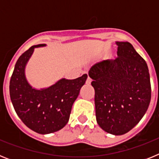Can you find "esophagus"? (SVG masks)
I'll return each mask as SVG.
<instances>
[{
	"instance_id": "34e87169",
	"label": "esophagus",
	"mask_w": 159,
	"mask_h": 159,
	"mask_svg": "<svg viewBox=\"0 0 159 159\" xmlns=\"http://www.w3.org/2000/svg\"><path fill=\"white\" fill-rule=\"evenodd\" d=\"M92 79H91L89 76H88V79H87V80H86V84H91V83H92Z\"/></svg>"
}]
</instances>
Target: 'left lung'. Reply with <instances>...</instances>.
Returning a JSON list of instances; mask_svg holds the SVG:
<instances>
[{
	"mask_svg": "<svg viewBox=\"0 0 159 159\" xmlns=\"http://www.w3.org/2000/svg\"><path fill=\"white\" fill-rule=\"evenodd\" d=\"M118 57L94 64L96 121L109 134L121 135L134 128L148 109L151 87L147 64L131 43L116 42Z\"/></svg>",
	"mask_w": 159,
	"mask_h": 159,
	"instance_id": "left-lung-1",
	"label": "left lung"
}]
</instances>
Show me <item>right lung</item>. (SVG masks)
Returning <instances> with one entry per match:
<instances>
[{
	"instance_id": "right-lung-1",
	"label": "right lung",
	"mask_w": 159,
	"mask_h": 159,
	"mask_svg": "<svg viewBox=\"0 0 159 159\" xmlns=\"http://www.w3.org/2000/svg\"><path fill=\"white\" fill-rule=\"evenodd\" d=\"M44 45L32 46L19 57L9 83L10 99L17 116L29 128L43 134L67 124L73 102L88 78L84 74L75 80L61 79L45 89L32 88L25 78V67L35 48Z\"/></svg>"
}]
</instances>
